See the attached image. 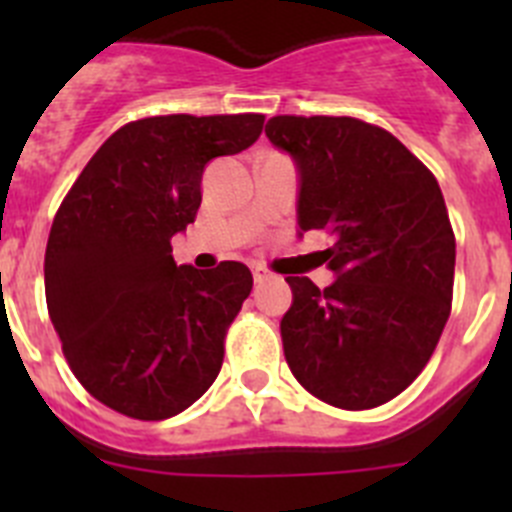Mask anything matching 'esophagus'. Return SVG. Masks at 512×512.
Returning <instances> with one entry per match:
<instances>
[{
	"label": "esophagus",
	"instance_id": "obj_1",
	"mask_svg": "<svg viewBox=\"0 0 512 512\" xmlns=\"http://www.w3.org/2000/svg\"><path fill=\"white\" fill-rule=\"evenodd\" d=\"M266 279H269V271L261 269V266H256V269H253V282L261 284V282H266Z\"/></svg>",
	"mask_w": 512,
	"mask_h": 512
}]
</instances>
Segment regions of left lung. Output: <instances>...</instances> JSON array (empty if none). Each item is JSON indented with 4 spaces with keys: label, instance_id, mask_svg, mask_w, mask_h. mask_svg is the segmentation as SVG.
<instances>
[{
    "label": "left lung",
    "instance_id": "obj_1",
    "mask_svg": "<svg viewBox=\"0 0 512 512\" xmlns=\"http://www.w3.org/2000/svg\"><path fill=\"white\" fill-rule=\"evenodd\" d=\"M266 135L300 169L297 220L325 230L338 274L318 289L287 277L284 356L310 395L369 410L413 384L436 351L454 297L456 238L431 169L356 117L277 115Z\"/></svg>",
    "mask_w": 512,
    "mask_h": 512
}]
</instances>
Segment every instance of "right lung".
<instances>
[{
  "instance_id": "1",
  "label": "right lung",
  "mask_w": 512,
  "mask_h": 512,
  "mask_svg": "<svg viewBox=\"0 0 512 512\" xmlns=\"http://www.w3.org/2000/svg\"><path fill=\"white\" fill-rule=\"evenodd\" d=\"M261 128L256 112L128 122L63 197L45 246V302L71 372L107 408L171 418L220 374L251 271L176 266L171 238L197 217L205 166L246 151Z\"/></svg>"
}]
</instances>
